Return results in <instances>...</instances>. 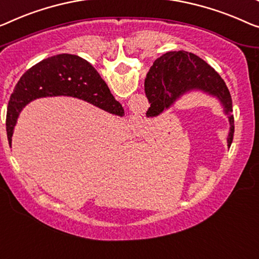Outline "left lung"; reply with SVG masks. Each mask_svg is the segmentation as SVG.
Listing matches in <instances>:
<instances>
[{"label": "left lung", "instance_id": "1", "mask_svg": "<svg viewBox=\"0 0 259 259\" xmlns=\"http://www.w3.org/2000/svg\"><path fill=\"white\" fill-rule=\"evenodd\" d=\"M146 75L145 94L150 102L148 117L159 116L176 105L183 96L193 92H201L218 100L223 114L228 117V146L234 138L233 101L228 87L215 69L194 53L171 51L153 63Z\"/></svg>", "mask_w": 259, "mask_h": 259}]
</instances>
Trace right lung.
Masks as SVG:
<instances>
[{
	"instance_id": "add662e5",
	"label": "right lung",
	"mask_w": 259,
	"mask_h": 259,
	"mask_svg": "<svg viewBox=\"0 0 259 259\" xmlns=\"http://www.w3.org/2000/svg\"><path fill=\"white\" fill-rule=\"evenodd\" d=\"M52 96H72L117 116L124 114L107 83L87 60L66 53L46 58L21 76L10 96L6 123L10 148L22 110L34 100Z\"/></svg>"
}]
</instances>
